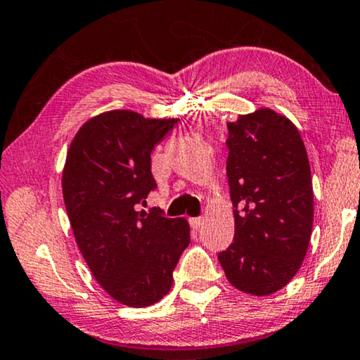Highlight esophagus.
Instances as JSON below:
<instances>
[{
  "instance_id": "34e87169",
  "label": "esophagus",
  "mask_w": 360,
  "mask_h": 360,
  "mask_svg": "<svg viewBox=\"0 0 360 360\" xmlns=\"http://www.w3.org/2000/svg\"><path fill=\"white\" fill-rule=\"evenodd\" d=\"M202 217H191L190 219V226H191V229L193 231H198V229H200L201 226H202Z\"/></svg>"
}]
</instances>
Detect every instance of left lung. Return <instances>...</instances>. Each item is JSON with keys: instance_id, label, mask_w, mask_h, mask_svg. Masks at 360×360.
<instances>
[{"instance_id": "1", "label": "left lung", "mask_w": 360, "mask_h": 360, "mask_svg": "<svg viewBox=\"0 0 360 360\" xmlns=\"http://www.w3.org/2000/svg\"><path fill=\"white\" fill-rule=\"evenodd\" d=\"M226 136L236 233L217 258L233 288L269 295L294 278L309 248V158L294 123L269 108L229 122Z\"/></svg>"}]
</instances>
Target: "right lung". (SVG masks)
Returning <instances> with one entry per match:
<instances>
[{
    "mask_svg": "<svg viewBox=\"0 0 360 360\" xmlns=\"http://www.w3.org/2000/svg\"><path fill=\"white\" fill-rule=\"evenodd\" d=\"M175 124L105 112L82 124L66 155L63 198L77 247L97 283L128 307L153 305L169 292L190 243L186 219L138 211L158 188L150 154Z\"/></svg>",
    "mask_w": 360,
    "mask_h": 360,
    "instance_id": "obj_1",
    "label": "right lung"
}]
</instances>
